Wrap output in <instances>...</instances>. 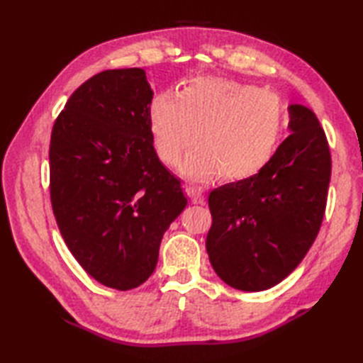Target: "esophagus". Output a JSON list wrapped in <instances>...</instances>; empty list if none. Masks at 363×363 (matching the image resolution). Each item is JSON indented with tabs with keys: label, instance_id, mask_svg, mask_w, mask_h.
Masks as SVG:
<instances>
[{
	"label": "esophagus",
	"instance_id": "obj_1",
	"mask_svg": "<svg viewBox=\"0 0 363 363\" xmlns=\"http://www.w3.org/2000/svg\"><path fill=\"white\" fill-rule=\"evenodd\" d=\"M186 195L190 198V201L194 204H203L204 203V190L201 187H195V186H187L184 189Z\"/></svg>",
	"mask_w": 363,
	"mask_h": 363
}]
</instances>
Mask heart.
Masks as SVG:
<instances>
[{
    "label": "heart",
    "mask_w": 363,
    "mask_h": 363,
    "mask_svg": "<svg viewBox=\"0 0 363 363\" xmlns=\"http://www.w3.org/2000/svg\"><path fill=\"white\" fill-rule=\"evenodd\" d=\"M148 123L154 148L168 167L179 164L191 145L198 148L184 162L195 179L217 174L240 181L256 174L279 146L287 109L273 91L221 78L189 81L179 94L152 98Z\"/></svg>",
    "instance_id": "obj_1"
}]
</instances>
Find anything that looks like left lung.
<instances>
[{
    "label": "left lung",
    "instance_id": "obj_1",
    "mask_svg": "<svg viewBox=\"0 0 363 363\" xmlns=\"http://www.w3.org/2000/svg\"><path fill=\"white\" fill-rule=\"evenodd\" d=\"M291 134L268 164L246 179L211 191L206 238L221 281L262 291L285 279L318 235L330 181V151L315 113L289 106Z\"/></svg>",
    "mask_w": 363,
    "mask_h": 363
}]
</instances>
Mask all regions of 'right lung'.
Segmentation results:
<instances>
[{
	"mask_svg": "<svg viewBox=\"0 0 363 363\" xmlns=\"http://www.w3.org/2000/svg\"><path fill=\"white\" fill-rule=\"evenodd\" d=\"M142 68L91 76L68 98L50 142V195L60 234L99 284L126 291L157 264L164 233L187 204L160 164Z\"/></svg>",
	"mask_w": 363,
	"mask_h": 363,
	"instance_id": "obj_1",
	"label": "right lung"
}]
</instances>
